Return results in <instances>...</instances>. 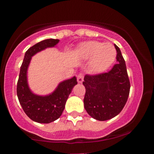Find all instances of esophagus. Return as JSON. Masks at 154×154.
Masks as SVG:
<instances>
[{
	"label": "esophagus",
	"mask_w": 154,
	"mask_h": 154,
	"mask_svg": "<svg viewBox=\"0 0 154 154\" xmlns=\"http://www.w3.org/2000/svg\"><path fill=\"white\" fill-rule=\"evenodd\" d=\"M83 79H84V75L81 72L79 73L78 75H77V82L79 83H82L83 82Z\"/></svg>",
	"instance_id": "34e87169"
}]
</instances>
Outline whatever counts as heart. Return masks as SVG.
<instances>
[{
  "mask_svg": "<svg viewBox=\"0 0 154 154\" xmlns=\"http://www.w3.org/2000/svg\"><path fill=\"white\" fill-rule=\"evenodd\" d=\"M79 54L83 59H91V67L93 71L101 72L112 64L116 59V51L110 43L90 41L80 47Z\"/></svg>",
  "mask_w": 154,
  "mask_h": 154,
  "instance_id": "obj_1",
  "label": "heart"
}]
</instances>
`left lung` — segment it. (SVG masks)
<instances>
[{
    "instance_id": "obj_1",
    "label": "left lung",
    "mask_w": 154,
    "mask_h": 154,
    "mask_svg": "<svg viewBox=\"0 0 154 154\" xmlns=\"http://www.w3.org/2000/svg\"><path fill=\"white\" fill-rule=\"evenodd\" d=\"M116 50V61L108 72L86 75L82 84L85 87V109L90 116L99 121L114 118L119 114L127 103L130 82L125 61L120 49Z\"/></svg>"
}]
</instances>
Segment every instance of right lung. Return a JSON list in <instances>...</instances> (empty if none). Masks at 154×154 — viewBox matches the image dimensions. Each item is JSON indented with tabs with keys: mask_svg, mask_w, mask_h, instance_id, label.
<instances>
[{
	"mask_svg": "<svg viewBox=\"0 0 154 154\" xmlns=\"http://www.w3.org/2000/svg\"><path fill=\"white\" fill-rule=\"evenodd\" d=\"M59 40L47 39L29 48L26 51L17 82V93L23 110L32 120L38 123L52 122L62 114L72 88L77 84L76 77L61 82L52 94L40 96L30 91L26 80V71L32 56L46 48L54 47Z\"/></svg>",
	"mask_w": 154,
	"mask_h": 154,
	"instance_id": "obj_1",
	"label": "right lung"
}]
</instances>
